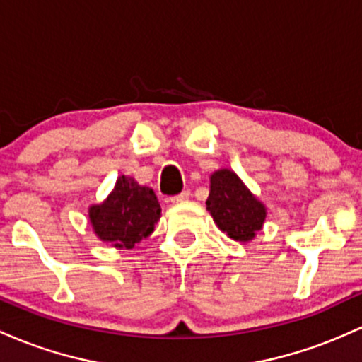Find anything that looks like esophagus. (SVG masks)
Returning <instances> with one entry per match:
<instances>
[{
	"label": "esophagus",
	"instance_id": "esophagus-1",
	"mask_svg": "<svg viewBox=\"0 0 362 362\" xmlns=\"http://www.w3.org/2000/svg\"><path fill=\"white\" fill-rule=\"evenodd\" d=\"M189 198V192H182L180 194H176V197H170L169 200L170 203H181V202H186Z\"/></svg>",
	"mask_w": 362,
	"mask_h": 362
}]
</instances>
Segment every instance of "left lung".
I'll use <instances>...</instances> for the list:
<instances>
[{
  "label": "left lung",
  "mask_w": 362,
  "mask_h": 362,
  "mask_svg": "<svg viewBox=\"0 0 362 362\" xmlns=\"http://www.w3.org/2000/svg\"><path fill=\"white\" fill-rule=\"evenodd\" d=\"M206 210L218 229L239 243L257 238L267 218L265 203L259 202L230 169H218L210 176Z\"/></svg>",
  "instance_id": "1"
}]
</instances>
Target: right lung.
<instances>
[{
    "label": "right lung",
    "mask_w": 362,
    "mask_h": 362,
    "mask_svg": "<svg viewBox=\"0 0 362 362\" xmlns=\"http://www.w3.org/2000/svg\"><path fill=\"white\" fill-rule=\"evenodd\" d=\"M160 212L153 189L123 174L104 202L88 206V222L100 241L117 250H132L153 233Z\"/></svg>",
    "instance_id": "1"
}]
</instances>
